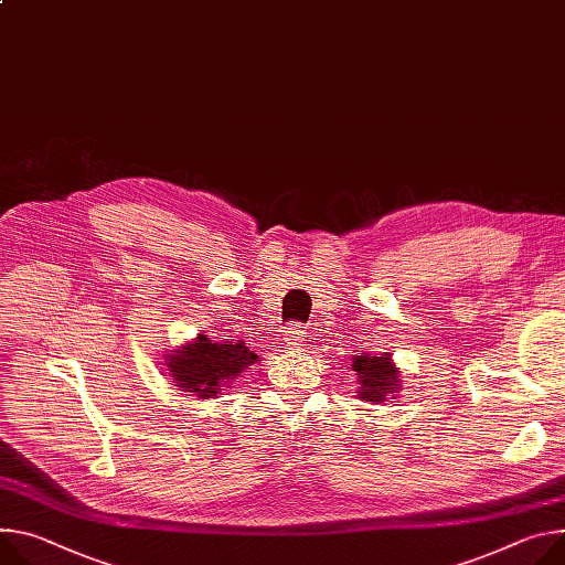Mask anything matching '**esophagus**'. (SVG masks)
<instances>
[{"label": "esophagus", "mask_w": 565, "mask_h": 565, "mask_svg": "<svg viewBox=\"0 0 565 565\" xmlns=\"http://www.w3.org/2000/svg\"><path fill=\"white\" fill-rule=\"evenodd\" d=\"M303 338H306V331H303V327H299V324H292V327H288V329L284 331V340H286L288 347H297Z\"/></svg>", "instance_id": "esophagus-1"}]
</instances>
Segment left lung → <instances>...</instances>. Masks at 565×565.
<instances>
[{"label": "left lung", "instance_id": "left-lung-1", "mask_svg": "<svg viewBox=\"0 0 565 565\" xmlns=\"http://www.w3.org/2000/svg\"><path fill=\"white\" fill-rule=\"evenodd\" d=\"M351 372L358 381L355 396L370 403H383L396 398L401 392V372L392 361V353H361L351 358Z\"/></svg>", "mask_w": 565, "mask_h": 565}]
</instances>
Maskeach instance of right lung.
Masks as SVG:
<instances>
[{
    "label": "right lung",
    "instance_id": "obj_1",
    "mask_svg": "<svg viewBox=\"0 0 565 565\" xmlns=\"http://www.w3.org/2000/svg\"><path fill=\"white\" fill-rule=\"evenodd\" d=\"M254 363L256 353L243 340L218 342L202 333L164 355L167 374L175 387L195 398H216L223 387H232V381Z\"/></svg>",
    "mask_w": 565,
    "mask_h": 565
}]
</instances>
